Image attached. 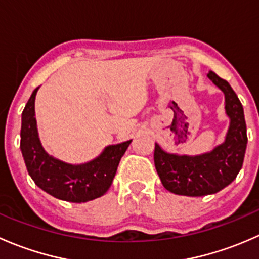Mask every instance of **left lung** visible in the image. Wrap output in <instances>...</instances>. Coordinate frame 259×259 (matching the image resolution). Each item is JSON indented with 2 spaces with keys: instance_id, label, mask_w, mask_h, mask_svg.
<instances>
[{
  "instance_id": "8db88e82",
  "label": "left lung",
  "mask_w": 259,
  "mask_h": 259,
  "mask_svg": "<svg viewBox=\"0 0 259 259\" xmlns=\"http://www.w3.org/2000/svg\"><path fill=\"white\" fill-rule=\"evenodd\" d=\"M207 76L224 94L228 132L222 144L199 155L168 153L155 143V169L164 188L174 194L203 197L218 193L236 179L244 160L248 139L241 101L231 85L215 72L209 71Z\"/></svg>"
}]
</instances>
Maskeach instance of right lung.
I'll list each match as a JSON object with an SVG mask.
<instances>
[{
	"instance_id": "1",
	"label": "right lung",
	"mask_w": 259,
	"mask_h": 259,
	"mask_svg": "<svg viewBox=\"0 0 259 259\" xmlns=\"http://www.w3.org/2000/svg\"><path fill=\"white\" fill-rule=\"evenodd\" d=\"M33 90L22 111L21 153L28 174L38 188L57 199L85 203L108 192L116 174L120 159L132 140L108 145L96 158L82 164H70L50 155L41 144L35 117Z\"/></svg>"
}]
</instances>
